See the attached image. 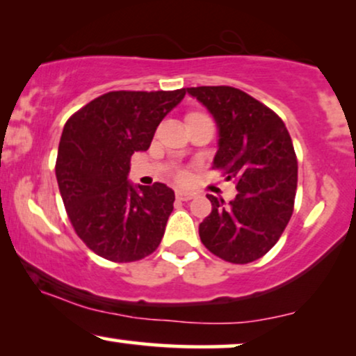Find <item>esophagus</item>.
<instances>
[{
	"mask_svg": "<svg viewBox=\"0 0 356 356\" xmlns=\"http://www.w3.org/2000/svg\"><path fill=\"white\" fill-rule=\"evenodd\" d=\"M175 197H177L179 200L187 202V200H192V198L195 197V193L188 192V191H175Z\"/></svg>",
	"mask_w": 356,
	"mask_h": 356,
	"instance_id": "1",
	"label": "esophagus"
}]
</instances>
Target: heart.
Here are the masks:
<instances>
[{
	"label": "heart",
	"instance_id": "obj_1",
	"mask_svg": "<svg viewBox=\"0 0 356 356\" xmlns=\"http://www.w3.org/2000/svg\"><path fill=\"white\" fill-rule=\"evenodd\" d=\"M177 177H182V174H181V172H177Z\"/></svg>",
	"mask_w": 356,
	"mask_h": 356
}]
</instances>
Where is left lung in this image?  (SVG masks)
Segmentation results:
<instances>
[{
	"instance_id": "1",
	"label": "left lung",
	"mask_w": 356,
	"mask_h": 356,
	"mask_svg": "<svg viewBox=\"0 0 356 356\" xmlns=\"http://www.w3.org/2000/svg\"><path fill=\"white\" fill-rule=\"evenodd\" d=\"M218 129L215 169L234 179V200L207 195L211 213L200 222L205 248L231 264H249L277 244L293 215L298 161L285 123L273 111L231 86L187 88Z\"/></svg>"
}]
</instances>
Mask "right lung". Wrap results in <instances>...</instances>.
Returning a JSON list of instances; mask_svg holds the SVG:
<instances>
[{"mask_svg":"<svg viewBox=\"0 0 356 356\" xmlns=\"http://www.w3.org/2000/svg\"><path fill=\"white\" fill-rule=\"evenodd\" d=\"M186 89L113 91L94 99L65 123L55 174L76 234L112 262L153 254L174 210L165 184L134 186L130 158L149 148L161 120Z\"/></svg>","mask_w":356,"mask_h":356,"instance_id":"obj_1","label":"right lung"}]
</instances>
